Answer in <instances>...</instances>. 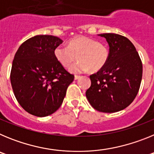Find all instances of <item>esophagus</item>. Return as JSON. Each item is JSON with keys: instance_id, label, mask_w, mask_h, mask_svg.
I'll return each mask as SVG.
<instances>
[{"instance_id": "obj_1", "label": "esophagus", "mask_w": 154, "mask_h": 154, "mask_svg": "<svg viewBox=\"0 0 154 154\" xmlns=\"http://www.w3.org/2000/svg\"><path fill=\"white\" fill-rule=\"evenodd\" d=\"M80 77H81V76H80V75H75V80L79 79Z\"/></svg>"}]
</instances>
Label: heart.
<instances>
[{
	"mask_svg": "<svg viewBox=\"0 0 154 154\" xmlns=\"http://www.w3.org/2000/svg\"><path fill=\"white\" fill-rule=\"evenodd\" d=\"M56 60L62 66L69 67L75 61L79 62L69 69L72 73H82L100 70L107 63L109 56L108 48L97 40L86 36L75 37L68 45H58L54 51Z\"/></svg>",
	"mask_w": 154,
	"mask_h": 154,
	"instance_id": "1",
	"label": "heart"
}]
</instances>
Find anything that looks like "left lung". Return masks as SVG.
I'll use <instances>...</instances> for the list:
<instances>
[{
	"label": "left lung",
	"instance_id": "1",
	"mask_svg": "<svg viewBox=\"0 0 154 154\" xmlns=\"http://www.w3.org/2000/svg\"><path fill=\"white\" fill-rule=\"evenodd\" d=\"M109 46L104 67L91 75V86L85 92L95 109L116 112L131 104L140 86L143 65L135 46L127 38L113 33L100 34Z\"/></svg>",
	"mask_w": 154,
	"mask_h": 154
}]
</instances>
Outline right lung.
Here are the masks:
<instances>
[{
    "mask_svg": "<svg viewBox=\"0 0 154 154\" xmlns=\"http://www.w3.org/2000/svg\"><path fill=\"white\" fill-rule=\"evenodd\" d=\"M62 40L36 35L22 43L14 58L11 83L18 103L31 115L44 117L61 106L74 75L55 58Z\"/></svg>",
    "mask_w": 154,
    "mask_h": 154,
    "instance_id": "obj_1",
    "label": "right lung"
}]
</instances>
